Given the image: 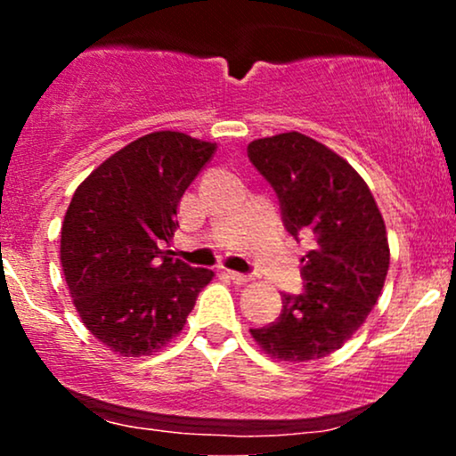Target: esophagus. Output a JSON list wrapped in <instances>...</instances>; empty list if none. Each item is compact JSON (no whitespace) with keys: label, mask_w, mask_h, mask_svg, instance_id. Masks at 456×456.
Masks as SVG:
<instances>
[{"label":"esophagus","mask_w":456,"mask_h":456,"mask_svg":"<svg viewBox=\"0 0 456 456\" xmlns=\"http://www.w3.org/2000/svg\"><path fill=\"white\" fill-rule=\"evenodd\" d=\"M229 274V279H232L235 285H246V282L250 281V276L248 274H242V272H233V270H229L227 272Z\"/></svg>","instance_id":"obj_1"}]
</instances>
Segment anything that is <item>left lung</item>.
Here are the masks:
<instances>
[{"label":"left lung","mask_w":456,"mask_h":456,"mask_svg":"<svg viewBox=\"0 0 456 456\" xmlns=\"http://www.w3.org/2000/svg\"><path fill=\"white\" fill-rule=\"evenodd\" d=\"M248 160L274 188L285 229L313 238L300 294H282L281 315L250 334L264 352L308 362L343 347L375 306L388 274L384 218L349 162L300 133L248 143Z\"/></svg>","instance_id":"left-lung-1"}]
</instances>
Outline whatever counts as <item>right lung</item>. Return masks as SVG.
Listing matches in <instances>:
<instances>
[{
  "label": "right lung",
  "mask_w": 456,
  "mask_h": 456,
  "mask_svg": "<svg viewBox=\"0 0 456 456\" xmlns=\"http://www.w3.org/2000/svg\"><path fill=\"white\" fill-rule=\"evenodd\" d=\"M216 143L160 130L115 151L72 195L61 268L78 317L124 355H148L184 328L212 270L171 257L177 203Z\"/></svg>",
  "instance_id": "obj_1"
}]
</instances>
